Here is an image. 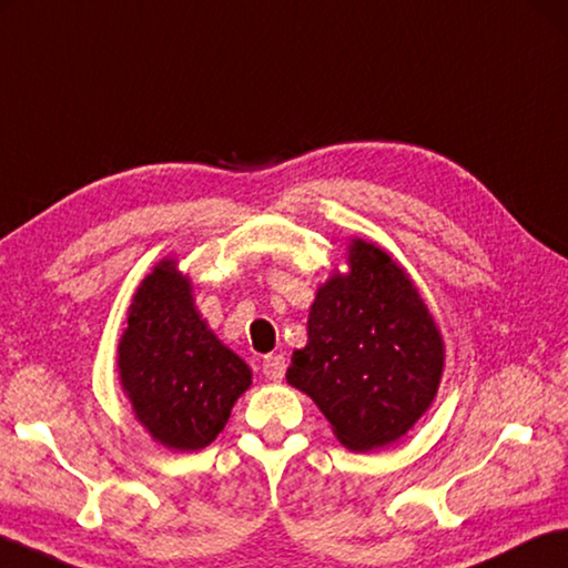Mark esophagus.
Instances as JSON below:
<instances>
[{
    "mask_svg": "<svg viewBox=\"0 0 568 568\" xmlns=\"http://www.w3.org/2000/svg\"><path fill=\"white\" fill-rule=\"evenodd\" d=\"M263 375L273 383H281L285 375V357L283 355H265L263 357Z\"/></svg>",
    "mask_w": 568,
    "mask_h": 568,
    "instance_id": "esophagus-1",
    "label": "esophagus"
}]
</instances>
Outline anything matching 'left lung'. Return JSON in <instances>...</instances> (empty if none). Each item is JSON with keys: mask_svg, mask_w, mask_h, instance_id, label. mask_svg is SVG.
Instances as JSON below:
<instances>
[{"mask_svg": "<svg viewBox=\"0 0 568 568\" xmlns=\"http://www.w3.org/2000/svg\"><path fill=\"white\" fill-rule=\"evenodd\" d=\"M347 271L317 287L307 345L293 349L287 385L305 392L349 452L395 445L432 407L445 339L409 273L383 245L353 239Z\"/></svg>", "mask_w": 568, "mask_h": 568, "instance_id": "obj_1", "label": "left lung"}]
</instances>
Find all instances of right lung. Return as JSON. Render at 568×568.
Here are the masks:
<instances>
[{"mask_svg": "<svg viewBox=\"0 0 568 568\" xmlns=\"http://www.w3.org/2000/svg\"><path fill=\"white\" fill-rule=\"evenodd\" d=\"M116 369L133 419L176 452L209 447L253 383L245 359L201 317L191 277L171 255L151 267L131 297Z\"/></svg>", "mask_w": 568, "mask_h": 568, "instance_id": "add662e5", "label": "right lung"}]
</instances>
